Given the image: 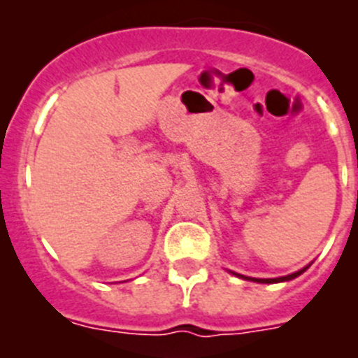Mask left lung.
I'll use <instances>...</instances> for the list:
<instances>
[{"instance_id": "obj_1", "label": "left lung", "mask_w": 358, "mask_h": 358, "mask_svg": "<svg viewBox=\"0 0 358 358\" xmlns=\"http://www.w3.org/2000/svg\"><path fill=\"white\" fill-rule=\"evenodd\" d=\"M309 268V266H307ZM307 268H303V270L296 271V273H291V275H286V277H278V278H252V277H245V275H238V277L241 278H247V280H254V282H261V284H273V282H284V280H291V278L298 277V275H301L303 271L307 270Z\"/></svg>"}]
</instances>
